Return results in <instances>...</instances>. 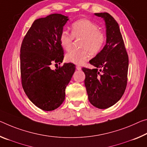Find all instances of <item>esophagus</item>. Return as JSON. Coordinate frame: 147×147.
I'll return each mask as SVG.
<instances>
[{
	"mask_svg": "<svg viewBox=\"0 0 147 147\" xmlns=\"http://www.w3.org/2000/svg\"><path fill=\"white\" fill-rule=\"evenodd\" d=\"M76 69L78 70V71H80V70H81V67L80 66H78V65L76 67Z\"/></svg>",
	"mask_w": 147,
	"mask_h": 147,
	"instance_id": "34e87169",
	"label": "esophagus"
}]
</instances>
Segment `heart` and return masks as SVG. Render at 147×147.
Returning a JSON list of instances; mask_svg holds the SVG:
<instances>
[{
	"mask_svg": "<svg viewBox=\"0 0 147 147\" xmlns=\"http://www.w3.org/2000/svg\"><path fill=\"white\" fill-rule=\"evenodd\" d=\"M71 34L63 30L60 34V44L64 50L71 47L74 38H82L81 50H71L65 54V61L82 65L90 58V53L96 55L103 48L106 42V34L99 29L96 23L88 19H81L72 23Z\"/></svg>",
	"mask_w": 147,
	"mask_h": 147,
	"instance_id": "heart-1",
	"label": "heart"
}]
</instances>
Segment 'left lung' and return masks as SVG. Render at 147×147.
Wrapping results in <instances>:
<instances>
[{
  "label": "left lung",
  "mask_w": 147,
  "mask_h": 147,
  "mask_svg": "<svg viewBox=\"0 0 147 147\" xmlns=\"http://www.w3.org/2000/svg\"><path fill=\"white\" fill-rule=\"evenodd\" d=\"M103 18L106 25V44L90 61L95 69L83 67L85 86L91 104L105 109L119 101L127 86L129 59L120 27L107 12L95 13Z\"/></svg>",
  "instance_id": "left-lung-1"
}]
</instances>
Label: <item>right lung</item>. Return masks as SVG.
I'll list each match as a JSON object with an SVG mask.
<instances>
[{"instance_id": "obj_1", "label": "right lung", "mask_w": 147, "mask_h": 147, "mask_svg": "<svg viewBox=\"0 0 147 147\" xmlns=\"http://www.w3.org/2000/svg\"><path fill=\"white\" fill-rule=\"evenodd\" d=\"M69 20L53 13L36 20L27 31L20 49V70L23 90L32 103L43 111L58 108L64 101L65 88L75 71L72 63L52 70L64 57L59 36Z\"/></svg>"}]
</instances>
